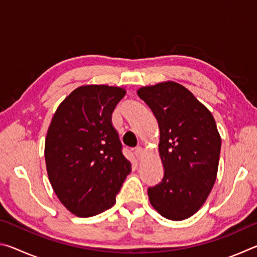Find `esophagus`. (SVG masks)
Here are the masks:
<instances>
[{
  "mask_svg": "<svg viewBox=\"0 0 257 257\" xmlns=\"http://www.w3.org/2000/svg\"><path fill=\"white\" fill-rule=\"evenodd\" d=\"M134 154H135V156H136V159L137 160H139L142 158V154H143V149L141 146H137L136 149L134 150Z\"/></svg>",
  "mask_w": 257,
  "mask_h": 257,
  "instance_id": "obj_1",
  "label": "esophagus"
}]
</instances>
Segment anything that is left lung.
Masks as SVG:
<instances>
[{"label":"left lung","instance_id":"1","mask_svg":"<svg viewBox=\"0 0 257 257\" xmlns=\"http://www.w3.org/2000/svg\"><path fill=\"white\" fill-rule=\"evenodd\" d=\"M137 94L160 128L164 173L158 185L149 187L150 202L167 219L185 220L201 208L216 179L221 137L215 120L177 82L143 87Z\"/></svg>","mask_w":257,"mask_h":257}]
</instances>
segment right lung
Here are the masks:
<instances>
[{
	"mask_svg": "<svg viewBox=\"0 0 257 257\" xmlns=\"http://www.w3.org/2000/svg\"><path fill=\"white\" fill-rule=\"evenodd\" d=\"M125 90L81 86L60 104L45 139L47 175L60 202L88 217L112 207L132 164L122 154L112 112Z\"/></svg>",
	"mask_w": 257,
	"mask_h": 257,
	"instance_id": "add662e5",
	"label": "right lung"
}]
</instances>
